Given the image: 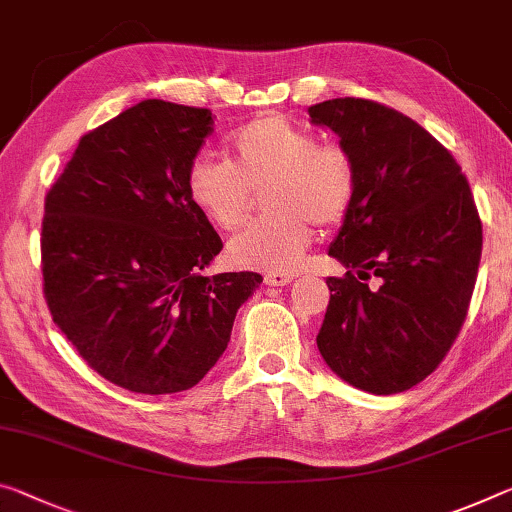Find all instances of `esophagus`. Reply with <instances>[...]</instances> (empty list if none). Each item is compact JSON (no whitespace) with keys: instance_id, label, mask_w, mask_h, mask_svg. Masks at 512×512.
<instances>
[{"instance_id":"1","label":"esophagus","mask_w":512,"mask_h":512,"mask_svg":"<svg viewBox=\"0 0 512 512\" xmlns=\"http://www.w3.org/2000/svg\"><path fill=\"white\" fill-rule=\"evenodd\" d=\"M296 280V273L294 271H278V273H266L264 282L269 287H287L291 282Z\"/></svg>"}]
</instances>
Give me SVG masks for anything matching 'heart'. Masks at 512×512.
I'll return each instance as SVG.
<instances>
[{
  "label": "heart",
  "instance_id": "obj_1",
  "mask_svg": "<svg viewBox=\"0 0 512 512\" xmlns=\"http://www.w3.org/2000/svg\"><path fill=\"white\" fill-rule=\"evenodd\" d=\"M266 191L269 218L253 221L227 243V259L241 269L289 271L321 227L342 221L355 196V166L339 145H321L310 129L280 116H264L230 139V161L202 152L186 170V193L209 223L237 227L250 191Z\"/></svg>",
  "mask_w": 512,
  "mask_h": 512
}]
</instances>
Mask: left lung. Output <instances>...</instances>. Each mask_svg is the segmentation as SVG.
I'll return each mask as SVG.
<instances>
[{
	"label": "left lung",
	"instance_id": "obj_1",
	"mask_svg": "<svg viewBox=\"0 0 512 512\" xmlns=\"http://www.w3.org/2000/svg\"><path fill=\"white\" fill-rule=\"evenodd\" d=\"M307 113L355 166L351 209L328 248L346 275L326 280L316 346L348 385L405 392L437 369L467 316L483 246L472 191L451 152L399 111L337 97Z\"/></svg>",
	"mask_w": 512,
	"mask_h": 512
}]
</instances>
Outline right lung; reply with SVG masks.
I'll list each match as a JSON object with an SVG mask.
<instances>
[{
  "label": "right lung",
  "mask_w": 512,
  "mask_h": 512,
  "mask_svg": "<svg viewBox=\"0 0 512 512\" xmlns=\"http://www.w3.org/2000/svg\"><path fill=\"white\" fill-rule=\"evenodd\" d=\"M209 109L143 100L81 136L45 198L43 291L88 367L136 394L198 385L262 275H202L221 237L186 193Z\"/></svg>",
  "instance_id": "right-lung-1"
}]
</instances>
